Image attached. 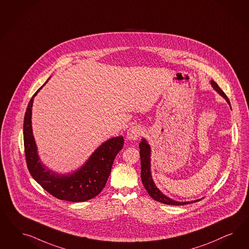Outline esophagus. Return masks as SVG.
Instances as JSON below:
<instances>
[{
	"label": "esophagus",
	"instance_id": "esophagus-1",
	"mask_svg": "<svg viewBox=\"0 0 249 249\" xmlns=\"http://www.w3.org/2000/svg\"><path fill=\"white\" fill-rule=\"evenodd\" d=\"M142 128L138 126H132L128 128V132H127V137L128 140L130 141H137L141 135H142Z\"/></svg>",
	"mask_w": 249,
	"mask_h": 249
}]
</instances>
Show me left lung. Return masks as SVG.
<instances>
[{"mask_svg": "<svg viewBox=\"0 0 249 249\" xmlns=\"http://www.w3.org/2000/svg\"><path fill=\"white\" fill-rule=\"evenodd\" d=\"M212 86L215 90L218 92L221 96H223L226 98L227 103L230 105V101L228 98L226 97L225 92L219 88L218 85L215 83L213 80L211 81ZM140 147V155H141V165H142V171H141V177H142V181L143 183L144 187L146 189V191L148 192V194L150 195L152 199H154L155 201H158L160 203L162 204H171V205H184V204H188L190 203H196L200 201L196 200L193 202H177L174 201L173 199L164 196L160 190H159L155 183L152 181L151 175V164H150V155H151V148L149 146V144L146 142L145 140H142V142H141V143L139 144Z\"/></svg>", "mask_w": 249, "mask_h": 249, "instance_id": "obj_1", "label": "left lung"}]
</instances>
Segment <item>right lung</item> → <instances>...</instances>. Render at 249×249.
Here are the masks:
<instances>
[{
    "label": "right lung",
    "instance_id": "add662e5",
    "mask_svg": "<svg viewBox=\"0 0 249 249\" xmlns=\"http://www.w3.org/2000/svg\"><path fill=\"white\" fill-rule=\"evenodd\" d=\"M43 86L31 98L24 115L23 144L27 168L32 177L53 197L69 202L90 200L105 187L116 155L123 147L124 139L116 137L107 141L91 155L86 164L74 174L60 175L47 170L38 158L31 121L34 98Z\"/></svg>",
    "mask_w": 249,
    "mask_h": 249
}]
</instances>
